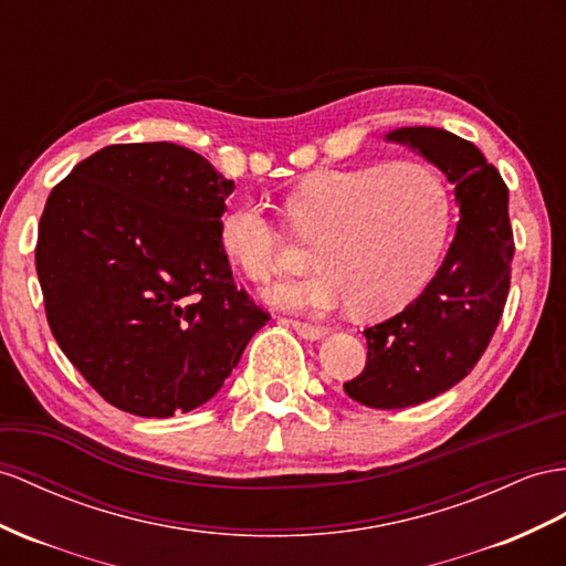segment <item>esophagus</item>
<instances>
[{
	"label": "esophagus",
	"mask_w": 566,
	"mask_h": 566,
	"mask_svg": "<svg viewBox=\"0 0 566 566\" xmlns=\"http://www.w3.org/2000/svg\"><path fill=\"white\" fill-rule=\"evenodd\" d=\"M289 325H292L296 329V335L303 337V339H323L325 337V327L321 325H311V323H301V321H289Z\"/></svg>",
	"instance_id": "34e87169"
}]
</instances>
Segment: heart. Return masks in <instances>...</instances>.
<instances>
[{
	"instance_id": "b5f03b06",
	"label": "heart",
	"mask_w": 566,
	"mask_h": 566,
	"mask_svg": "<svg viewBox=\"0 0 566 566\" xmlns=\"http://www.w3.org/2000/svg\"><path fill=\"white\" fill-rule=\"evenodd\" d=\"M284 212L298 239L315 241L321 270L268 289L265 298L284 311L315 313L354 303L366 317L395 313L421 292L449 222L440 174L421 159L311 171L289 191ZM220 243L253 282L272 280L289 263L284 229L253 202L222 217Z\"/></svg>"
}]
</instances>
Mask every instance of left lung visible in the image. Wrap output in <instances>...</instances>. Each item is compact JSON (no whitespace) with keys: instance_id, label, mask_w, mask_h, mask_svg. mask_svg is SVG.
Returning a JSON list of instances; mask_svg holds the SVG:
<instances>
[{"instance_id":"obj_1","label":"left lung","mask_w":566,"mask_h":566,"mask_svg":"<svg viewBox=\"0 0 566 566\" xmlns=\"http://www.w3.org/2000/svg\"><path fill=\"white\" fill-rule=\"evenodd\" d=\"M407 145L454 184L459 222L440 270L416 301L364 329L368 360L346 395L370 409H407L467 378L495 335L510 292L514 237L510 191L473 143L444 128L403 126Z\"/></svg>"}]
</instances>
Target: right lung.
<instances>
[{"instance_id": "add662e5", "label": "right lung", "mask_w": 566, "mask_h": 566, "mask_svg": "<svg viewBox=\"0 0 566 566\" xmlns=\"http://www.w3.org/2000/svg\"><path fill=\"white\" fill-rule=\"evenodd\" d=\"M231 191L174 143L107 145L52 188L35 245L48 323L112 407L143 418L200 407L270 321L222 251Z\"/></svg>"}]
</instances>
